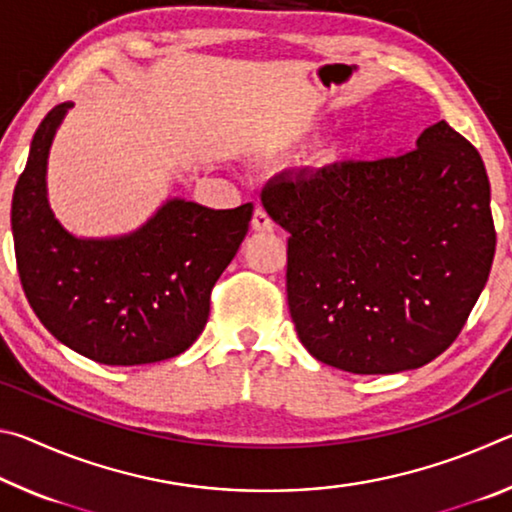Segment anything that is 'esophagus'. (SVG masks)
I'll use <instances>...</instances> for the list:
<instances>
[{
  "label": "esophagus",
  "instance_id": "esophagus-1",
  "mask_svg": "<svg viewBox=\"0 0 512 512\" xmlns=\"http://www.w3.org/2000/svg\"><path fill=\"white\" fill-rule=\"evenodd\" d=\"M250 225H253L255 232H273L271 216H268V214L262 210V207H255L253 221H250Z\"/></svg>",
  "mask_w": 512,
  "mask_h": 512
}]
</instances>
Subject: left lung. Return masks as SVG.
<instances>
[{
  "mask_svg": "<svg viewBox=\"0 0 512 512\" xmlns=\"http://www.w3.org/2000/svg\"><path fill=\"white\" fill-rule=\"evenodd\" d=\"M418 149L280 173L262 189L291 232L289 311L311 357L354 375L420 368L461 334L497 232L479 151L447 121Z\"/></svg>",
  "mask_w": 512,
  "mask_h": 512,
  "instance_id": "1",
  "label": "left lung"
}]
</instances>
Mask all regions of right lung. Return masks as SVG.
<instances>
[{
	"label": "right lung",
	"mask_w": 512,
	"mask_h": 512,
	"mask_svg": "<svg viewBox=\"0 0 512 512\" xmlns=\"http://www.w3.org/2000/svg\"><path fill=\"white\" fill-rule=\"evenodd\" d=\"M72 103L51 108L17 178L11 228L17 273L40 323L69 350L106 366L185 352L210 316V293L248 232L253 203L210 210L169 198L131 235L81 239L47 198V158Z\"/></svg>",
	"instance_id": "right-lung-1"
}]
</instances>
